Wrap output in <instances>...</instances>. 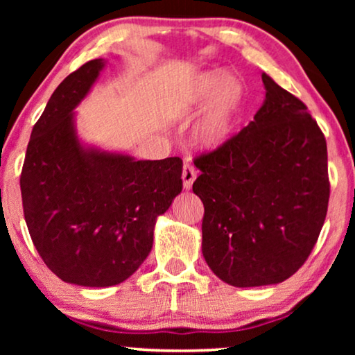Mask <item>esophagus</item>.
Instances as JSON below:
<instances>
[{
  "mask_svg": "<svg viewBox=\"0 0 355 355\" xmlns=\"http://www.w3.org/2000/svg\"><path fill=\"white\" fill-rule=\"evenodd\" d=\"M197 178V171L196 168L192 166V163H184V168H182V181H184V189H191L193 181H196Z\"/></svg>",
  "mask_w": 355,
  "mask_h": 355,
  "instance_id": "1",
  "label": "esophagus"
}]
</instances>
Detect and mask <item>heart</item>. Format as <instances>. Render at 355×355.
Wrapping results in <instances>:
<instances>
[{"mask_svg":"<svg viewBox=\"0 0 355 355\" xmlns=\"http://www.w3.org/2000/svg\"><path fill=\"white\" fill-rule=\"evenodd\" d=\"M244 98V89L237 77L207 72L198 77L192 92L196 108L207 105L192 128V140L203 148H215L230 137L236 114Z\"/></svg>","mask_w":355,"mask_h":355,"instance_id":"1","label":"heart"}]
</instances>
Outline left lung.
I'll return each mask as SVG.
<instances>
[{
	"instance_id": "1",
	"label": "left lung",
	"mask_w": 355,
	"mask_h": 355,
	"mask_svg": "<svg viewBox=\"0 0 355 355\" xmlns=\"http://www.w3.org/2000/svg\"><path fill=\"white\" fill-rule=\"evenodd\" d=\"M266 98L249 125L193 158L202 174V252L236 288L276 284L305 263L329 200L327 140L307 106L261 74Z\"/></svg>"
}]
</instances>
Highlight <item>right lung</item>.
<instances>
[{
    "mask_svg": "<svg viewBox=\"0 0 355 355\" xmlns=\"http://www.w3.org/2000/svg\"><path fill=\"white\" fill-rule=\"evenodd\" d=\"M103 60L71 72L32 129L21 193L32 242L66 283L108 288L144 263L157 216L182 191V159H139L84 150L72 110L98 77Z\"/></svg>",
    "mask_w": 355,
    "mask_h": 355,
    "instance_id": "right-lung-1",
    "label": "right lung"
}]
</instances>
